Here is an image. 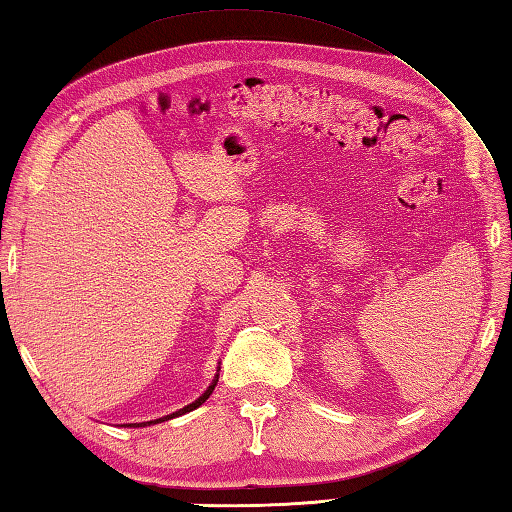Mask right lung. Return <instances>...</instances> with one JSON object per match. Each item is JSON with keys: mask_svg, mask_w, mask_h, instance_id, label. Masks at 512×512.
<instances>
[{"mask_svg": "<svg viewBox=\"0 0 512 512\" xmlns=\"http://www.w3.org/2000/svg\"><path fill=\"white\" fill-rule=\"evenodd\" d=\"M217 379H219V373L215 375V379H213V384H210L206 390H204V395L199 397V399H195L193 404H188V406H184V408H179L177 413H173V415H166V417H159V419H155V422H144V424H128V426H135V428H139V426H150V424H159V422H166V419H173V417H179V415H186V413H190V410H195V408H199L202 406L206 399L213 395V390H215V386H217Z\"/></svg>", "mask_w": 512, "mask_h": 512, "instance_id": "add662e5", "label": "right lung"}]
</instances>
